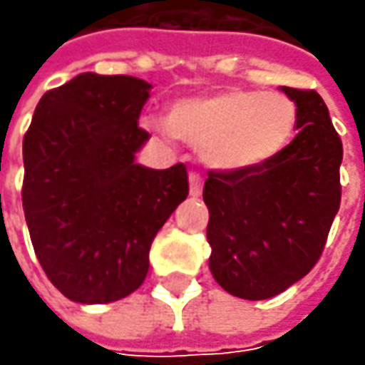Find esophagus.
Segmentation results:
<instances>
[{"label":"esophagus","mask_w":365,"mask_h":365,"mask_svg":"<svg viewBox=\"0 0 365 365\" xmlns=\"http://www.w3.org/2000/svg\"><path fill=\"white\" fill-rule=\"evenodd\" d=\"M189 185H190V197H199V195L203 192V178H201L199 173H190Z\"/></svg>","instance_id":"esophagus-1"}]
</instances>
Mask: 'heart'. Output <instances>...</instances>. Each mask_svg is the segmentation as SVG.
Here are the masks:
<instances>
[{
    "instance_id": "b5f03b06",
    "label": "heart",
    "mask_w": 365,
    "mask_h": 365,
    "mask_svg": "<svg viewBox=\"0 0 365 365\" xmlns=\"http://www.w3.org/2000/svg\"><path fill=\"white\" fill-rule=\"evenodd\" d=\"M297 118L294 101L282 93L232 89L176 101L166 123L173 135L203 148L211 168L240 173L278 156L297 130Z\"/></svg>"
}]
</instances>
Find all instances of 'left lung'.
I'll return each mask as SVG.
<instances>
[{
    "mask_svg": "<svg viewBox=\"0 0 365 365\" xmlns=\"http://www.w3.org/2000/svg\"><path fill=\"white\" fill-rule=\"evenodd\" d=\"M282 91L299 111L294 140L256 168L211 170L205 180L209 268L247 301L276 297L311 272L341 203L344 146L329 109L317 91Z\"/></svg>",
    "mask_w": 365,
    "mask_h": 365,
    "instance_id": "8db88e82",
    "label": "left lung"
}]
</instances>
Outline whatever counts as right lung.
Wrapping results in <instances>:
<instances>
[{
	"label": "right lung",
	"mask_w": 365,
	"mask_h": 365,
	"mask_svg": "<svg viewBox=\"0 0 365 365\" xmlns=\"http://www.w3.org/2000/svg\"><path fill=\"white\" fill-rule=\"evenodd\" d=\"M152 85L83 73L42 95L24 135L21 203L36 258L66 299L103 304L144 282L150 245L189 195L187 166L135 164Z\"/></svg>",
	"instance_id": "right-lung-1"
}]
</instances>
